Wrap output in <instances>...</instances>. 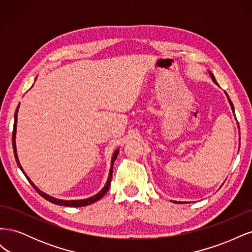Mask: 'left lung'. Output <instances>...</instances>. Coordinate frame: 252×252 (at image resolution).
I'll list each match as a JSON object with an SVG mask.
<instances>
[{"instance_id": "left-lung-1", "label": "left lung", "mask_w": 252, "mask_h": 252, "mask_svg": "<svg viewBox=\"0 0 252 252\" xmlns=\"http://www.w3.org/2000/svg\"><path fill=\"white\" fill-rule=\"evenodd\" d=\"M209 72V74H210V77H211V79H212V81L213 82H215L216 84H217V85L219 86V84L217 83V81H216V79H215V75H213L210 71H208ZM225 94H226V91H225ZM226 95H227V98H228V102H229V104H230V106H231V109H232V111H233V113H234V107H233V105H232V102H231V100H230V98H229V96H228V94H226ZM234 116H235V114H234ZM238 127L240 128V126H239V123H238ZM173 203H179V204H181V202H177V201H173Z\"/></svg>"}]
</instances>
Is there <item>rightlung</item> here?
<instances>
[{"label": "right lung", "instance_id": "right-lung-1", "mask_svg": "<svg viewBox=\"0 0 252 252\" xmlns=\"http://www.w3.org/2000/svg\"><path fill=\"white\" fill-rule=\"evenodd\" d=\"M19 106H20V104H19ZM19 106L17 107L16 113H14V123H13V131H12V146H13V152H14V157H16V161H17V163H18V166L20 167V169L22 170L23 173L25 174V177L27 178L28 182H29L30 184L32 185V187L36 190L37 193H39L40 195H42L45 200H47V201H49V202H51V203H53V204L61 205V206H67V207H83V206H87V205L93 204V203H94V202L100 200L101 197H103L104 194L108 191L109 186H110L111 178H112V171H113V163H114V161H116V158H117V157H118V155H119V149L113 152L112 158H111V165H110V170H109L108 179H107V182H106L105 186L103 187V189L101 190L100 192H97L95 195L90 196V197H88V199H84V200H59V199H56V197L48 195L47 193L43 192L42 190H40L39 188H37V187L33 184V182L27 177V174L25 173L24 170H23L22 166H21V164H20L19 158H18V154H17V146H16V133H17V122H18Z\"/></svg>", "mask_w": 252, "mask_h": 252}]
</instances>
